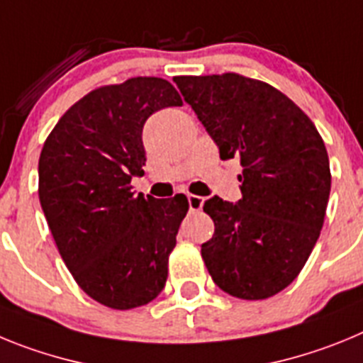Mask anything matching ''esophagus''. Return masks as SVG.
Segmentation results:
<instances>
[{
    "label": "esophagus",
    "mask_w": 363,
    "mask_h": 363,
    "mask_svg": "<svg viewBox=\"0 0 363 363\" xmlns=\"http://www.w3.org/2000/svg\"><path fill=\"white\" fill-rule=\"evenodd\" d=\"M189 200V209L191 211H200L203 207V198L196 196V194H189L187 196Z\"/></svg>",
    "instance_id": "1"
}]
</instances>
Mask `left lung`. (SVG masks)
Here are the masks:
<instances>
[{
    "label": "left lung",
    "mask_w": 363,
    "mask_h": 363,
    "mask_svg": "<svg viewBox=\"0 0 363 363\" xmlns=\"http://www.w3.org/2000/svg\"><path fill=\"white\" fill-rule=\"evenodd\" d=\"M174 82L220 158L243 167L236 203L218 196L203 203L214 221L213 238L201 243L207 271L230 296H274L298 277L322 230L331 192L323 140L269 83L233 72Z\"/></svg>",
    "instance_id": "8db88e82"
}]
</instances>
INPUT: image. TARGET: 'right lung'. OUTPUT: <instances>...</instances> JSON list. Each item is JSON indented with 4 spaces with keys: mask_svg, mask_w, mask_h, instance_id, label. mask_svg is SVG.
<instances>
[{
    "mask_svg": "<svg viewBox=\"0 0 363 363\" xmlns=\"http://www.w3.org/2000/svg\"><path fill=\"white\" fill-rule=\"evenodd\" d=\"M167 79L133 78L89 92L57 121L38 165L40 201L74 280L111 309L145 306L165 287L187 196H134L143 174V125L179 107Z\"/></svg>",
    "mask_w": 363,
    "mask_h": 363,
    "instance_id": "add662e5",
    "label": "right lung"
}]
</instances>
